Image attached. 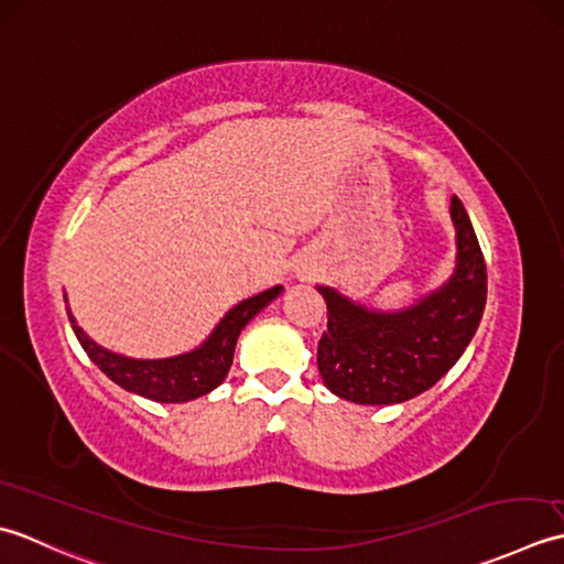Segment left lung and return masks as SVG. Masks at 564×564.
I'll list each match as a JSON object with an SVG mask.
<instances>
[{
  "instance_id": "left-lung-1",
  "label": "left lung",
  "mask_w": 564,
  "mask_h": 564,
  "mask_svg": "<svg viewBox=\"0 0 564 564\" xmlns=\"http://www.w3.org/2000/svg\"><path fill=\"white\" fill-rule=\"evenodd\" d=\"M457 260L441 290L401 312H372L318 286L328 330L318 340L324 384L355 404H401L431 389L473 340L487 304V265L463 202L451 199Z\"/></svg>"
}]
</instances>
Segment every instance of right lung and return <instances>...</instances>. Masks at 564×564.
Listing matches in <instances>:
<instances>
[{
	"label": "right lung",
	"mask_w": 564,
	"mask_h": 564,
	"mask_svg": "<svg viewBox=\"0 0 564 564\" xmlns=\"http://www.w3.org/2000/svg\"><path fill=\"white\" fill-rule=\"evenodd\" d=\"M278 294H282L280 284L236 304L197 350L165 360L123 358V355L97 346V343L77 326L70 308H67V318H70L79 346L85 348L89 360L95 362L111 382L123 387L126 392L160 401V404H182V401H192L209 394L212 389L224 382L228 370H231L240 330H243L248 321L258 312H262Z\"/></svg>",
	"instance_id": "obj_1"
}]
</instances>
